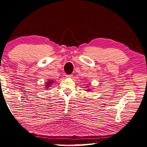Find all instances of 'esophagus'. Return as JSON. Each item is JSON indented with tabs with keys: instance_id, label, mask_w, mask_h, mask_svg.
Masks as SVG:
<instances>
[{
	"instance_id": "esophagus-1",
	"label": "esophagus",
	"mask_w": 147,
	"mask_h": 147,
	"mask_svg": "<svg viewBox=\"0 0 147 147\" xmlns=\"http://www.w3.org/2000/svg\"><path fill=\"white\" fill-rule=\"evenodd\" d=\"M73 74H69V75H66L67 78H73Z\"/></svg>"
}]
</instances>
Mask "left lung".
I'll use <instances>...</instances> for the list:
<instances>
[{"instance_id": "left-lung-1", "label": "left lung", "mask_w": 147, "mask_h": 147, "mask_svg": "<svg viewBox=\"0 0 147 147\" xmlns=\"http://www.w3.org/2000/svg\"><path fill=\"white\" fill-rule=\"evenodd\" d=\"M87 87H89V86H87ZM92 89H93V88H87V89H86V90L88 92H90Z\"/></svg>"}]
</instances>
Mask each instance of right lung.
<instances>
[{"label": "right lung", "instance_id": "obj_1", "mask_svg": "<svg viewBox=\"0 0 147 147\" xmlns=\"http://www.w3.org/2000/svg\"><path fill=\"white\" fill-rule=\"evenodd\" d=\"M55 81H54L53 80H51V79H49L48 81H47L46 82V84H45V89H47V90H48V89L49 88V87H51V85L53 83H55V82H54Z\"/></svg>", "mask_w": 147, "mask_h": 147}]
</instances>
